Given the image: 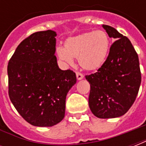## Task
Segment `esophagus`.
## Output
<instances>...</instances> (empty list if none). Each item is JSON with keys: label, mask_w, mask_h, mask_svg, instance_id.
<instances>
[{"label": "esophagus", "mask_w": 146, "mask_h": 146, "mask_svg": "<svg viewBox=\"0 0 146 146\" xmlns=\"http://www.w3.org/2000/svg\"><path fill=\"white\" fill-rule=\"evenodd\" d=\"M76 78L77 80H81L84 78V76H83L82 73H80V72H76Z\"/></svg>", "instance_id": "esophagus-1"}]
</instances>
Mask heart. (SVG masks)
<instances>
[{"label": "heart", "mask_w": 146, "mask_h": 146, "mask_svg": "<svg viewBox=\"0 0 146 146\" xmlns=\"http://www.w3.org/2000/svg\"><path fill=\"white\" fill-rule=\"evenodd\" d=\"M110 49V38L103 30L88 31L68 38L65 48H57L58 56L69 65L73 58H78L80 66L88 71L99 69L106 61Z\"/></svg>", "instance_id": "obj_1"}]
</instances>
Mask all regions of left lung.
I'll use <instances>...</instances> for the list:
<instances>
[{"mask_svg":"<svg viewBox=\"0 0 146 146\" xmlns=\"http://www.w3.org/2000/svg\"><path fill=\"white\" fill-rule=\"evenodd\" d=\"M111 45L106 60L97 72L86 75L91 85L88 103L92 113L108 119L125 114L135 102L141 76L137 52L127 36L113 27L103 25Z\"/></svg>","mask_w":146,"mask_h":146,"instance_id":"obj_1","label":"left lung"}]
</instances>
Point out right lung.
Returning <instances> with one entry per match:
<instances>
[{
    "label": "right lung",
    "instance_id": "1",
    "mask_svg": "<svg viewBox=\"0 0 146 146\" xmlns=\"http://www.w3.org/2000/svg\"><path fill=\"white\" fill-rule=\"evenodd\" d=\"M55 36L52 30L31 34L8 62L10 100L22 117L36 127H51L62 120L67 93L76 82L73 70L58 66Z\"/></svg>",
    "mask_w": 146,
    "mask_h": 146
}]
</instances>
